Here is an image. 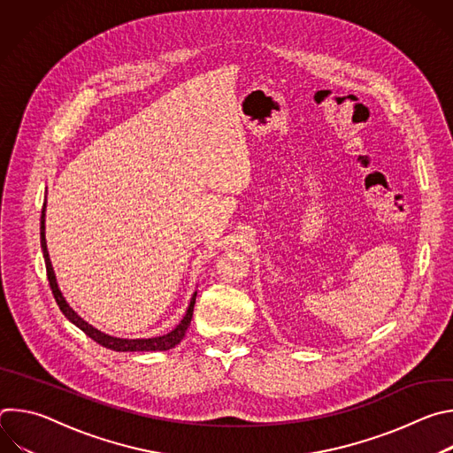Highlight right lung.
Returning a JSON list of instances; mask_svg holds the SVG:
<instances>
[{
    "mask_svg": "<svg viewBox=\"0 0 453 453\" xmlns=\"http://www.w3.org/2000/svg\"><path fill=\"white\" fill-rule=\"evenodd\" d=\"M46 201L42 204V213H41V247H42V256H44V264H46V274H48V281H50V287H51V292H53V297L60 308V311L64 313V317H66L70 322H73V325L77 328H81L88 337H91L95 342H98L100 346L107 348V349H112V351H168L172 348H175L188 326L191 322V315H193V304H196V297H197V292H193L191 299H189V304L186 308V313L184 317L180 319L179 325L165 334V335H159V337H152V339H119V337H112V335H107L100 330H96L95 326H91L88 320H84L66 301V297L62 296L58 285H57V278H55V273H53V267H51V260H50V254H48V245H46Z\"/></svg>",
    "mask_w": 453,
    "mask_h": 453,
    "instance_id": "add662e5",
    "label": "right lung"
}]
</instances>
